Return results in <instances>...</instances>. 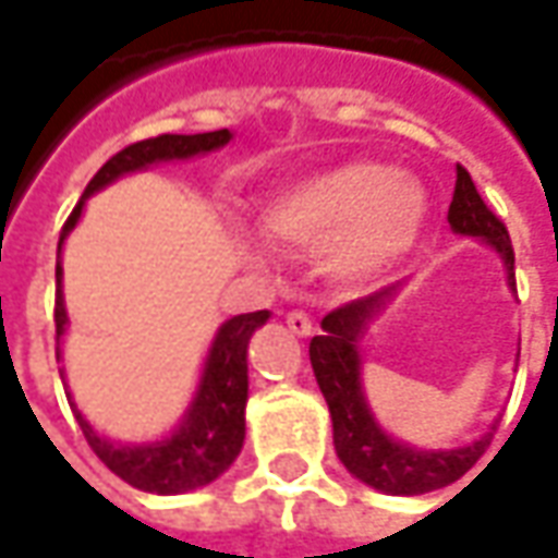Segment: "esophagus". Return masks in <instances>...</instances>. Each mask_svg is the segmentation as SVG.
Instances as JSON below:
<instances>
[{"label":"esophagus","mask_w":558,"mask_h":558,"mask_svg":"<svg viewBox=\"0 0 558 558\" xmlns=\"http://www.w3.org/2000/svg\"><path fill=\"white\" fill-rule=\"evenodd\" d=\"M286 326H289L298 338H311L313 335V319L304 311H291L289 316H286Z\"/></svg>","instance_id":"obj_1"}]
</instances>
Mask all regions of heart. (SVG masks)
<instances>
[{
    "label": "heart",
    "instance_id": "obj_1",
    "mask_svg": "<svg viewBox=\"0 0 558 558\" xmlns=\"http://www.w3.org/2000/svg\"><path fill=\"white\" fill-rule=\"evenodd\" d=\"M428 192L413 173L356 158L272 192L260 220L272 239L323 254L326 272L344 286H369L418 242Z\"/></svg>",
    "mask_w": 558,
    "mask_h": 558
}]
</instances>
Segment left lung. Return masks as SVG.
Listing matches in <instances>:
<instances>
[{
	"label": "left lung",
	"mask_w": 558,
	"mask_h": 558,
	"mask_svg": "<svg viewBox=\"0 0 558 558\" xmlns=\"http://www.w3.org/2000/svg\"><path fill=\"white\" fill-rule=\"evenodd\" d=\"M447 223L457 235L482 239L484 245L494 247L504 260L506 286L515 291V254H512L509 232L500 223V217L482 202L469 170L460 163H457V189L447 210ZM403 286L407 282H395L369 298L351 301L329 316H323L319 323L323 332L311 341V363L316 385L332 413L335 453L344 462V469L381 494L418 497V494L438 490L462 478L482 460L497 425H490V432H484L482 438H475L465 447H453V450H422L407 440H397L378 425L363 391L360 341L369 332L375 319L395 304Z\"/></svg>",
	"instance_id": "8db88e82"
}]
</instances>
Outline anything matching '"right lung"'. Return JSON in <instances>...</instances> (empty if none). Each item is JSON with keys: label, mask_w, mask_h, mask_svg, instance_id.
Returning <instances> with one entry per match:
<instances>
[{"label": "right lung", "mask_w": 558, "mask_h": 558, "mask_svg": "<svg viewBox=\"0 0 558 558\" xmlns=\"http://www.w3.org/2000/svg\"><path fill=\"white\" fill-rule=\"evenodd\" d=\"M229 140H232L229 130H214V133H195V136L163 133L155 140L126 145L89 180L74 214L68 217V223L61 229L58 254L64 247V239L71 235V229L80 223L86 198H93L105 185L118 183L126 173L148 170L155 163L189 161V158H198L207 151H217V148L229 145ZM61 276H64V269L58 260L54 264V341H58L54 356H61V338L68 332V307H64ZM267 319L269 311L239 313L217 329L214 341H210V351L204 356V369L195 397L167 438L142 440V444H120V440L105 438L76 410L71 391H68L71 410H74L76 422L89 440V447L96 450L98 460L126 484L148 490V494H163V497L167 494H189V490H198L204 484L217 482L235 462V457L242 453V444H245L247 341Z\"/></svg>", "instance_id": "right-lung-1"}]
</instances>
